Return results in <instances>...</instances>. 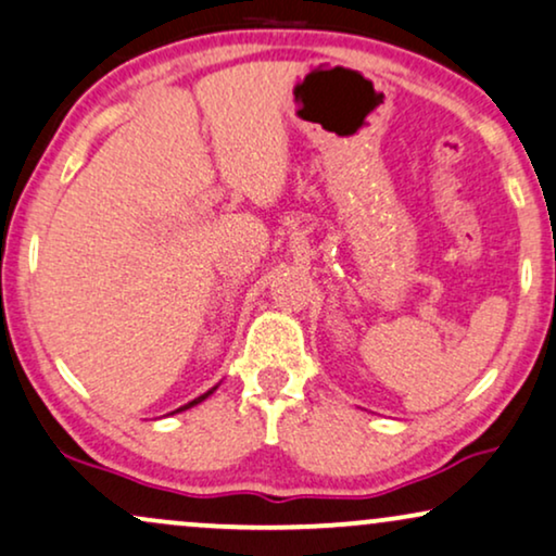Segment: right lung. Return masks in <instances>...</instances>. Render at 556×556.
<instances>
[{
  "label": "right lung",
  "instance_id": "right-lung-1",
  "mask_svg": "<svg viewBox=\"0 0 556 556\" xmlns=\"http://www.w3.org/2000/svg\"><path fill=\"white\" fill-rule=\"evenodd\" d=\"M217 390V384H215V388L213 390H207L205 392V395H200V397H194L192 400V403H187V405H181V407H177V410H174V413H181V410H189V407H192V405H197V403H202V400H205V397H210V395H213V392Z\"/></svg>",
  "mask_w": 556,
  "mask_h": 556
}]
</instances>
